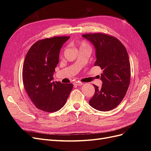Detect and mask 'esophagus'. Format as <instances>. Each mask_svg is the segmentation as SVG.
<instances>
[{
  "instance_id": "1",
  "label": "esophagus",
  "mask_w": 151,
  "mask_h": 151,
  "mask_svg": "<svg viewBox=\"0 0 151 151\" xmlns=\"http://www.w3.org/2000/svg\"><path fill=\"white\" fill-rule=\"evenodd\" d=\"M74 85L76 86H82V85H83V83H81V82H79V81H76V82H75V83H74Z\"/></svg>"
}]
</instances>
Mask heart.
Returning a JSON list of instances; mask_svg holds the SVG:
<instances>
[{
  "label": "heart",
  "instance_id": "b5f03b06",
  "mask_svg": "<svg viewBox=\"0 0 151 151\" xmlns=\"http://www.w3.org/2000/svg\"><path fill=\"white\" fill-rule=\"evenodd\" d=\"M89 46V45L87 44L85 42H84V41H83V42H81L80 43H79V49L80 48H82L83 47H88Z\"/></svg>",
  "mask_w": 151,
  "mask_h": 151
}]
</instances>
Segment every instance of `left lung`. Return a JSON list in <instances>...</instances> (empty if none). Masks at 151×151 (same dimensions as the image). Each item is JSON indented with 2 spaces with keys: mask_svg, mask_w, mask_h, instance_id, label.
<instances>
[{
  "mask_svg": "<svg viewBox=\"0 0 151 151\" xmlns=\"http://www.w3.org/2000/svg\"><path fill=\"white\" fill-rule=\"evenodd\" d=\"M83 36L94 45L97 58L94 65L103 70L101 88L93 84L95 93L89 103L99 111L111 110L122 102L130 84V64L127 50L111 35L95 33Z\"/></svg>",
  "mask_w": 151,
  "mask_h": 151,
  "instance_id": "8db88e82",
  "label": "left lung"
}]
</instances>
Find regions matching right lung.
Listing matches in <instances>:
<instances>
[{"label":"right lung","mask_w":151,"mask_h":151,"mask_svg":"<svg viewBox=\"0 0 151 151\" xmlns=\"http://www.w3.org/2000/svg\"><path fill=\"white\" fill-rule=\"evenodd\" d=\"M68 36L37 41L27 53L22 67V82L31 101L38 109L55 112L64 106L73 84L53 81L59 53Z\"/></svg>","instance_id":"obj_1"}]
</instances>
